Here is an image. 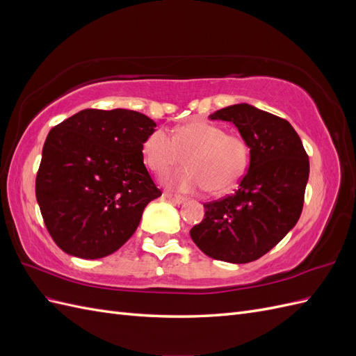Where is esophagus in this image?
<instances>
[{"instance_id": "34e87169", "label": "esophagus", "mask_w": 356, "mask_h": 356, "mask_svg": "<svg viewBox=\"0 0 356 356\" xmlns=\"http://www.w3.org/2000/svg\"><path fill=\"white\" fill-rule=\"evenodd\" d=\"M163 196L165 197H168L170 202H174L175 204H181V203H186L187 202V199L186 197H182V196H177V195H172V193H163Z\"/></svg>"}]
</instances>
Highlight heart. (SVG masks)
<instances>
[{"label": "heart", "instance_id": "1", "mask_svg": "<svg viewBox=\"0 0 356 356\" xmlns=\"http://www.w3.org/2000/svg\"><path fill=\"white\" fill-rule=\"evenodd\" d=\"M144 157L149 169L163 174L188 161V168L170 172L163 182L178 191L207 190L227 193L239 184L251 160V147L236 134H225L218 124L191 122L170 135L157 129L144 143Z\"/></svg>", "mask_w": 356, "mask_h": 356}]
</instances>
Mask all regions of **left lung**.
Returning a JSON list of instances; mask_svg holds the SVG:
<instances>
[{"instance_id": "left-lung-1", "label": "left lung", "mask_w": 356, "mask_h": 356, "mask_svg": "<svg viewBox=\"0 0 356 356\" xmlns=\"http://www.w3.org/2000/svg\"><path fill=\"white\" fill-rule=\"evenodd\" d=\"M209 118L238 127L251 147V160L234 195L203 204L204 218L190 236L215 260L251 263L297 224L309 179V157L293 126L250 104L225 106Z\"/></svg>"}]
</instances>
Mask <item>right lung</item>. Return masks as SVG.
<instances>
[{
    "mask_svg": "<svg viewBox=\"0 0 356 356\" xmlns=\"http://www.w3.org/2000/svg\"><path fill=\"white\" fill-rule=\"evenodd\" d=\"M154 127L132 110H83L49 132L35 196L63 252L96 260L135 233L147 204L161 196L143 156Z\"/></svg>",
    "mask_w": 356,
    "mask_h": 356,
    "instance_id": "right-lung-1",
    "label": "right lung"
}]
</instances>
